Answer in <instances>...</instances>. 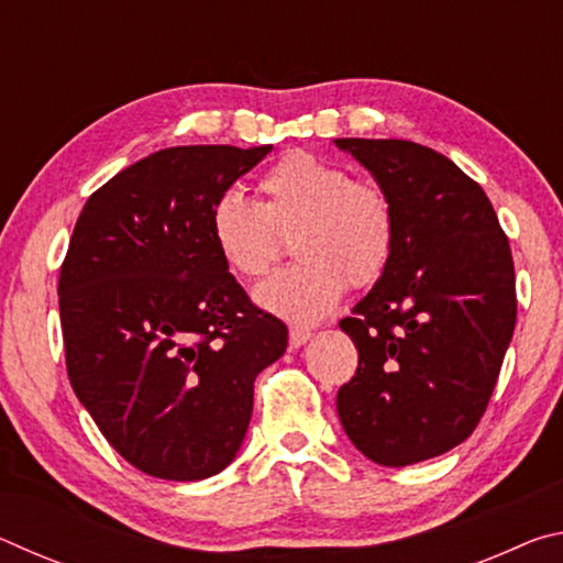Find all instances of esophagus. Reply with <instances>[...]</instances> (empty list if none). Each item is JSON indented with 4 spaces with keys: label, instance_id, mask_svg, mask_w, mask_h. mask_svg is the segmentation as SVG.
<instances>
[{
    "label": "esophagus",
    "instance_id": "esophagus-1",
    "mask_svg": "<svg viewBox=\"0 0 563 563\" xmlns=\"http://www.w3.org/2000/svg\"><path fill=\"white\" fill-rule=\"evenodd\" d=\"M310 338H312L310 330L292 328V330H290V347H300V345H305V342H308Z\"/></svg>",
    "mask_w": 563,
    "mask_h": 563
}]
</instances>
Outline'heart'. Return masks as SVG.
<instances>
[{
    "instance_id": "obj_1",
    "label": "heart",
    "mask_w": 563,
    "mask_h": 563,
    "mask_svg": "<svg viewBox=\"0 0 563 563\" xmlns=\"http://www.w3.org/2000/svg\"><path fill=\"white\" fill-rule=\"evenodd\" d=\"M258 206L228 190L211 208V235L228 271L255 280L278 261L283 241L298 263L271 275L255 302L295 325L328 318L345 285L383 278L397 245L393 198L332 161L292 151L258 180Z\"/></svg>"
}]
</instances>
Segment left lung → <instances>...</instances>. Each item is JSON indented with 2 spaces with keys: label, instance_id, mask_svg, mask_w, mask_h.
Here are the masks:
<instances>
[{
  "label": "left lung",
  "instance_id": "8db88e82",
  "mask_svg": "<svg viewBox=\"0 0 563 563\" xmlns=\"http://www.w3.org/2000/svg\"><path fill=\"white\" fill-rule=\"evenodd\" d=\"M393 198L397 245L340 320L360 352L338 393L350 442L383 466L432 460L479 424L517 325L507 235L487 194L437 151L335 139Z\"/></svg>",
  "mask_w": 563,
  "mask_h": 563
}]
</instances>
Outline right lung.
<instances>
[{
  "instance_id": "obj_1",
  "label": "right lung",
  "mask_w": 563,
  "mask_h": 563,
  "mask_svg": "<svg viewBox=\"0 0 563 563\" xmlns=\"http://www.w3.org/2000/svg\"><path fill=\"white\" fill-rule=\"evenodd\" d=\"M273 146L156 151L89 196L59 275L66 373L123 460L198 482L235 460L288 347L221 261L211 208Z\"/></svg>"
}]
</instances>
